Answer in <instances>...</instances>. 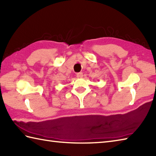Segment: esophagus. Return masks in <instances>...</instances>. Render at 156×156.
<instances>
[{
	"label": "esophagus",
	"instance_id": "esophagus-1",
	"mask_svg": "<svg viewBox=\"0 0 156 156\" xmlns=\"http://www.w3.org/2000/svg\"><path fill=\"white\" fill-rule=\"evenodd\" d=\"M77 77H79V78L83 77V73H77Z\"/></svg>",
	"mask_w": 156,
	"mask_h": 156
}]
</instances>
